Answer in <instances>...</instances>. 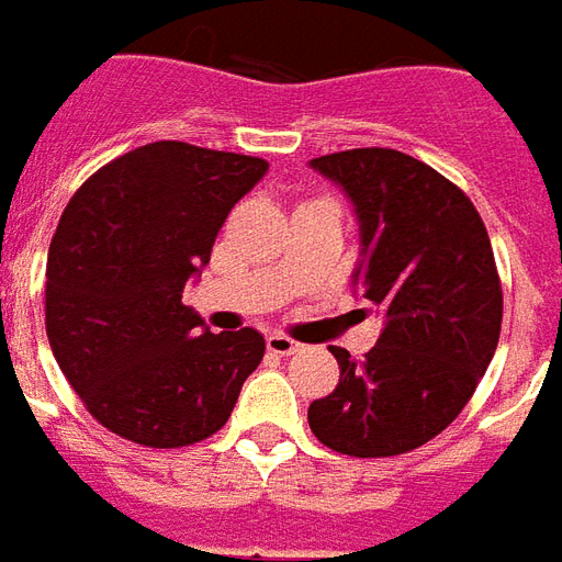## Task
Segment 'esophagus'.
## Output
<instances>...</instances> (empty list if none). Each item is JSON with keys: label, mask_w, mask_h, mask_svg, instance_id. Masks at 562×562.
<instances>
[{"label": "esophagus", "mask_w": 562, "mask_h": 562, "mask_svg": "<svg viewBox=\"0 0 562 562\" xmlns=\"http://www.w3.org/2000/svg\"><path fill=\"white\" fill-rule=\"evenodd\" d=\"M266 347H269V353H276V356H293L302 350V344L293 341V338H286V335H269L266 338Z\"/></svg>", "instance_id": "obj_1"}]
</instances>
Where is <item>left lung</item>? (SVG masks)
Returning a JSON list of instances; mask_svg holds the SVG:
<instances>
[{
	"label": "left lung",
	"instance_id": "obj_1",
	"mask_svg": "<svg viewBox=\"0 0 562 562\" xmlns=\"http://www.w3.org/2000/svg\"><path fill=\"white\" fill-rule=\"evenodd\" d=\"M311 167L353 200V286L386 314L362 362L331 347L341 380L308 407L311 431L353 458L411 452L452 425L497 350L503 286L488 231L461 188L404 151H331Z\"/></svg>",
	"mask_w": 562,
	"mask_h": 562
}]
</instances>
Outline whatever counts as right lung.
<instances>
[{
    "label": "right lung",
    "mask_w": 562,
    "mask_h": 562,
    "mask_svg": "<svg viewBox=\"0 0 562 562\" xmlns=\"http://www.w3.org/2000/svg\"><path fill=\"white\" fill-rule=\"evenodd\" d=\"M266 170L263 158L158 140L104 164L68 200L47 254L44 323L108 431L179 449L231 419L263 335L209 331L182 290Z\"/></svg>",
    "instance_id": "right-lung-1"
}]
</instances>
